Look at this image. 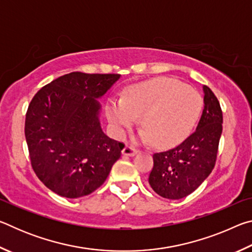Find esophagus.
<instances>
[{"label": "esophagus", "instance_id": "1", "mask_svg": "<svg viewBox=\"0 0 252 252\" xmlns=\"http://www.w3.org/2000/svg\"><path fill=\"white\" fill-rule=\"evenodd\" d=\"M136 152H138V150H136L135 148L131 147V146H127V144H126L125 148H123V150H122V155H123V156L133 157Z\"/></svg>", "mask_w": 252, "mask_h": 252}]
</instances>
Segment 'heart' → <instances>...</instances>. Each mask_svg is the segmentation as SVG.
Wrapping results in <instances>:
<instances>
[{"label": "heart", "instance_id": "heart-1", "mask_svg": "<svg viewBox=\"0 0 252 252\" xmlns=\"http://www.w3.org/2000/svg\"><path fill=\"white\" fill-rule=\"evenodd\" d=\"M203 105L193 88L170 78H156L131 85L123 97L111 96L105 114L114 135L121 136L140 118L139 138L159 148H172L192 131Z\"/></svg>", "mask_w": 252, "mask_h": 252}]
</instances>
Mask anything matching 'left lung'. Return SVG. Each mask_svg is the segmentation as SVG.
Masks as SVG:
<instances>
[{
    "label": "left lung",
    "instance_id": "8db88e82",
    "mask_svg": "<svg viewBox=\"0 0 252 252\" xmlns=\"http://www.w3.org/2000/svg\"><path fill=\"white\" fill-rule=\"evenodd\" d=\"M204 108L192 134L171 150L155 153L149 183L155 192L170 200L192 193L215 168L220 136L222 111L210 88L203 85Z\"/></svg>",
    "mask_w": 252,
    "mask_h": 252
}]
</instances>
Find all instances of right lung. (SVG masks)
<instances>
[{"label": "right lung", "mask_w": 252, "mask_h": 252, "mask_svg": "<svg viewBox=\"0 0 252 252\" xmlns=\"http://www.w3.org/2000/svg\"><path fill=\"white\" fill-rule=\"evenodd\" d=\"M120 74L60 76L33 96L25 117L31 164L46 188L75 199L103 185L125 148L101 129L96 99Z\"/></svg>", "instance_id": "add662e5"}]
</instances>
